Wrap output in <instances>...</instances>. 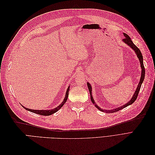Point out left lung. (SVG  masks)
<instances>
[{
  "label": "left lung",
  "instance_id": "1",
  "mask_svg": "<svg viewBox=\"0 0 155 155\" xmlns=\"http://www.w3.org/2000/svg\"><path fill=\"white\" fill-rule=\"evenodd\" d=\"M123 34L125 36V38L122 40V41L124 42L125 44H126L127 45L129 46L130 48H131V49L134 51L136 55H137V58L139 59L140 67H141V69H142L141 76H140V81L138 83V86L137 87V89H136V91H135V92L134 93L133 96H132V97H131V99L127 103H126L125 104H124V105L121 106V107H117V108H115V109H111V110H104V109H102L101 108H100L99 106H97L96 104L95 101H94V98L92 97V88L91 87V84L89 83L88 82H87V86H88V91H89V92H90L91 99V101L92 102V104H94V106L97 108V109H99L100 110H101L102 112H106V113H112V112H117V111H118V110H120L121 109H124V108L126 107H127V106H129V105H130L131 104H133V103L135 101V100H137V98L138 97V94L139 91H140V88H141L142 84V83H143V81L144 80V78H145V68H144V66H143V56H142V54L141 53V51H140V50H139V48L137 47V46L133 43V42L131 41V39H130V38L129 35H127L126 34H125V33H124Z\"/></svg>",
  "mask_w": 155,
  "mask_h": 155
}]
</instances>
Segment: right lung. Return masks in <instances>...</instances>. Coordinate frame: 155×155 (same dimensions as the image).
<instances>
[{
  "label": "right lung",
  "instance_id": "add662e5",
  "mask_svg": "<svg viewBox=\"0 0 155 155\" xmlns=\"http://www.w3.org/2000/svg\"><path fill=\"white\" fill-rule=\"evenodd\" d=\"M69 90H70V86H68V87L67 88V92H66V94H65L64 98L63 101H62L61 104H60L57 107L54 108V109H50V110H48V109L47 110H34V109H28V108H26L25 107H24L23 105H22V107L23 108H25V109L26 110H27L28 111L34 112V113H35V114H40V115H43V116H50V115H51V114H53L54 113H55V112H58L61 109V108L63 106V105L65 104V103H66V101H67V100L68 99Z\"/></svg>",
  "mask_w": 155,
  "mask_h": 155
}]
</instances>
